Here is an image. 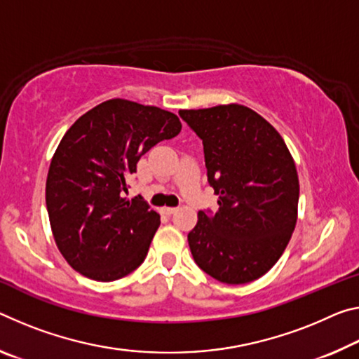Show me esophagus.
<instances>
[{
  "label": "esophagus",
  "instance_id": "1",
  "mask_svg": "<svg viewBox=\"0 0 359 359\" xmlns=\"http://www.w3.org/2000/svg\"><path fill=\"white\" fill-rule=\"evenodd\" d=\"M175 210H177V208H169V206H164V208H163V212H164V214H168V215L174 214Z\"/></svg>",
  "mask_w": 359,
  "mask_h": 359
}]
</instances>
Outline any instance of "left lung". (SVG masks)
Returning a JSON list of instances; mask_svg holds the SVG:
<instances>
[{
  "label": "left lung",
  "instance_id": "8db88e82",
  "mask_svg": "<svg viewBox=\"0 0 359 359\" xmlns=\"http://www.w3.org/2000/svg\"><path fill=\"white\" fill-rule=\"evenodd\" d=\"M203 140L208 182L219 210L198 212L189 233L196 265L226 284L264 276L286 249L297 222L299 175L280 133L240 104L180 110Z\"/></svg>",
  "mask_w": 359,
  "mask_h": 359
}]
</instances>
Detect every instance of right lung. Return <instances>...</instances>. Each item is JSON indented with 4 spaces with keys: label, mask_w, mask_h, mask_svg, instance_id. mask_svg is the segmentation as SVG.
Wrapping results in <instances>:
<instances>
[{
    "label": "right lung",
    "mask_w": 359,
    "mask_h": 359,
    "mask_svg": "<svg viewBox=\"0 0 359 359\" xmlns=\"http://www.w3.org/2000/svg\"><path fill=\"white\" fill-rule=\"evenodd\" d=\"M177 115L110 99L79 116L50 159L46 206L54 241L73 270L115 281L145 260L159 214L124 198L142 155L180 133Z\"/></svg>",
    "instance_id": "obj_1"
}]
</instances>
